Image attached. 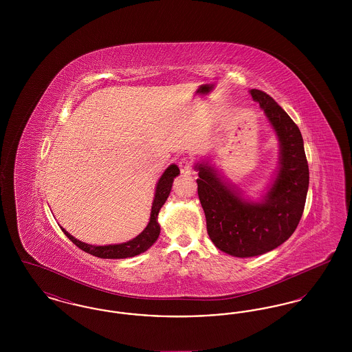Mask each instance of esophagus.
I'll use <instances>...</instances> for the list:
<instances>
[{"instance_id": "obj_1", "label": "esophagus", "mask_w": 352, "mask_h": 352, "mask_svg": "<svg viewBox=\"0 0 352 352\" xmlns=\"http://www.w3.org/2000/svg\"><path fill=\"white\" fill-rule=\"evenodd\" d=\"M178 166H179V170H181L182 174H191L194 164H192V161H191L190 158H182V160L178 162Z\"/></svg>"}]
</instances>
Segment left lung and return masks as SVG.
Returning <instances> with one entry per match:
<instances>
[{
  "mask_svg": "<svg viewBox=\"0 0 352 352\" xmlns=\"http://www.w3.org/2000/svg\"><path fill=\"white\" fill-rule=\"evenodd\" d=\"M280 141V168L261 201H244L208 164H197L207 234L215 247L234 257L272 251L296 231L309 188V166L302 134L296 122L268 94L251 89Z\"/></svg>",
  "mask_w": 352,
  "mask_h": 352,
  "instance_id": "1",
  "label": "left lung"
}]
</instances>
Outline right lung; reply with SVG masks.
I'll list each match as a JSON object with an SVG mask.
<instances>
[{
    "label": "right lung",
    "mask_w": 352,
    "mask_h": 352,
    "mask_svg": "<svg viewBox=\"0 0 352 352\" xmlns=\"http://www.w3.org/2000/svg\"><path fill=\"white\" fill-rule=\"evenodd\" d=\"M178 174H179V168L174 164L170 165L165 170V173L161 175L157 187H155V195H154V201L151 206V220H149L146 228L138 236H135L134 239L126 241V243L111 244V245H91V244H85L83 241H79L72 234H68L66 230H63L62 227L60 228L76 247H79L82 251L87 252L92 256L100 257V258H126V257H133L140 253H144L151 248L160 236L161 228H160V224L157 220L158 212L168 199V194L171 191L173 181Z\"/></svg>",
    "instance_id": "1"
}]
</instances>
